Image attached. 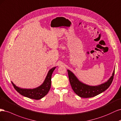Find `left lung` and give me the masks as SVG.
I'll return each mask as SVG.
<instances>
[{
  "instance_id": "left-lung-1",
  "label": "left lung",
  "mask_w": 121,
  "mask_h": 121,
  "mask_svg": "<svg viewBox=\"0 0 121 121\" xmlns=\"http://www.w3.org/2000/svg\"><path fill=\"white\" fill-rule=\"evenodd\" d=\"M70 83L73 91L77 95L83 98H89L102 93L110 87L114 78L115 69L112 76L104 83L96 86H90L80 81L72 72L67 70Z\"/></svg>"
}]
</instances>
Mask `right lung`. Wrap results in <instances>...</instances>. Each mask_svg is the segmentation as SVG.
Instances as JSON below:
<instances>
[{
    "label": "right lung",
    "mask_w": 121,
    "mask_h": 121,
    "mask_svg": "<svg viewBox=\"0 0 121 121\" xmlns=\"http://www.w3.org/2000/svg\"><path fill=\"white\" fill-rule=\"evenodd\" d=\"M56 67L51 69L49 71L46 78L40 86L33 89L22 88L17 86L11 82L14 88L19 93L23 96L34 99H40L45 96L48 93L51 85V77Z\"/></svg>",
    "instance_id": "obj_1"
}]
</instances>
